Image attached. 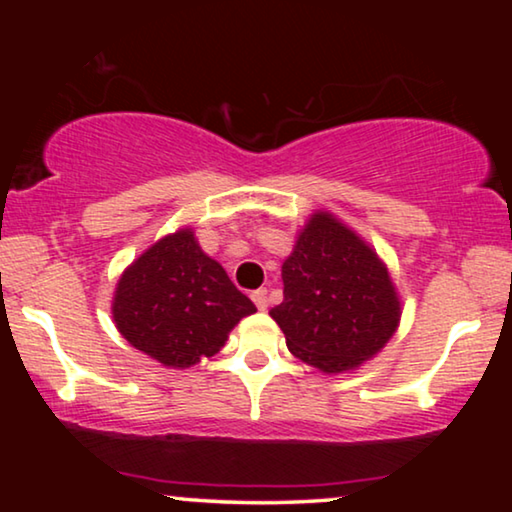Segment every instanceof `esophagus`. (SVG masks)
<instances>
[{
	"label": "esophagus",
	"mask_w": 512,
	"mask_h": 512,
	"mask_svg": "<svg viewBox=\"0 0 512 512\" xmlns=\"http://www.w3.org/2000/svg\"><path fill=\"white\" fill-rule=\"evenodd\" d=\"M251 300H254L258 310H268V291H265V289H258V291L251 293Z\"/></svg>",
	"instance_id": "obj_1"
}]
</instances>
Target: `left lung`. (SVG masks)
I'll list each match as a JSON object with an SVG mask.
<instances>
[{
	"instance_id": "8db88e82",
	"label": "left lung",
	"mask_w": 512,
	"mask_h": 512,
	"mask_svg": "<svg viewBox=\"0 0 512 512\" xmlns=\"http://www.w3.org/2000/svg\"><path fill=\"white\" fill-rule=\"evenodd\" d=\"M284 300L270 310L293 356L324 373L359 368L398 326L380 258L331 214H314L282 265Z\"/></svg>"
}]
</instances>
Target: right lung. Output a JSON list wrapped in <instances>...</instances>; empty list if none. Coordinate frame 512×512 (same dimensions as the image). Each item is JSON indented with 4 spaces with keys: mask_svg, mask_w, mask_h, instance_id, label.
<instances>
[{
    "mask_svg": "<svg viewBox=\"0 0 512 512\" xmlns=\"http://www.w3.org/2000/svg\"><path fill=\"white\" fill-rule=\"evenodd\" d=\"M256 305L195 242L191 230L144 251L118 282L114 321L132 347L170 368L214 356Z\"/></svg>",
    "mask_w": 512,
    "mask_h": 512,
    "instance_id": "obj_1",
    "label": "right lung"
}]
</instances>
